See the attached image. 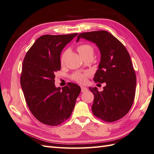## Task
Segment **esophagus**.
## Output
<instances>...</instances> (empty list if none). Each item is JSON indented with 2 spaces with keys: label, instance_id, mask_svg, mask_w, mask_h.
<instances>
[{
  "label": "esophagus",
  "instance_id": "obj_1",
  "mask_svg": "<svg viewBox=\"0 0 154 154\" xmlns=\"http://www.w3.org/2000/svg\"><path fill=\"white\" fill-rule=\"evenodd\" d=\"M87 90H88V88H86V87H85V86H81V92H86Z\"/></svg>",
  "mask_w": 154,
  "mask_h": 154
}]
</instances>
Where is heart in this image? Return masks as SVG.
<instances>
[{
  "instance_id": "obj_1",
  "label": "heart",
  "mask_w": 154,
  "mask_h": 154,
  "mask_svg": "<svg viewBox=\"0 0 154 154\" xmlns=\"http://www.w3.org/2000/svg\"><path fill=\"white\" fill-rule=\"evenodd\" d=\"M77 51L79 53L81 56L82 58H85L86 57L88 56H92L93 57L94 55V48L92 45H90L89 44H81L80 45H79L77 47ZM66 55V52H64L63 53L61 57L60 61L61 63L62 64L64 61V59ZM88 75L87 72L85 73H75L73 75H72V79L79 83H84V82L86 81V77Z\"/></svg>"
}]
</instances>
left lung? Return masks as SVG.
<instances>
[{"instance_id":"8db88e82","label":"left lung","mask_w":154,"mask_h":154,"mask_svg":"<svg viewBox=\"0 0 154 154\" xmlns=\"http://www.w3.org/2000/svg\"><path fill=\"white\" fill-rule=\"evenodd\" d=\"M81 38L94 43L100 49L101 60L94 81L106 83L101 92L89 87L94 95V115L108 122L119 120L129 112L135 96L136 75L128 51L105 30L81 33L77 42Z\"/></svg>"}]
</instances>
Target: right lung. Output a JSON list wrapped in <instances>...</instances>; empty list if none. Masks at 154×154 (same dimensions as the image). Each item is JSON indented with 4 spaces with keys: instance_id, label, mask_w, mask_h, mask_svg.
Instances as JSON below:
<instances>
[{
    "instance_id": "obj_1",
    "label": "right lung",
    "mask_w": 154,
    "mask_h": 154,
    "mask_svg": "<svg viewBox=\"0 0 154 154\" xmlns=\"http://www.w3.org/2000/svg\"><path fill=\"white\" fill-rule=\"evenodd\" d=\"M77 34L43 35L23 60L21 88L30 112L43 124L58 125L69 118L81 92L80 86L73 82L62 88L54 85L62 51Z\"/></svg>"
}]
</instances>
